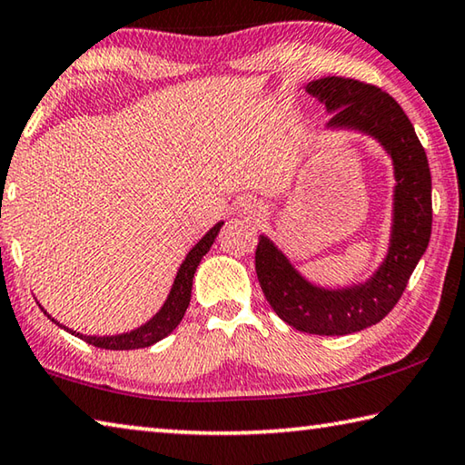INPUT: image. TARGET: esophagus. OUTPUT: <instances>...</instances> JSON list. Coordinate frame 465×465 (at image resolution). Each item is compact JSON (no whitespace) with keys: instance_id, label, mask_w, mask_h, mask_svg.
<instances>
[{"instance_id":"esophagus-1","label":"esophagus","mask_w":465,"mask_h":465,"mask_svg":"<svg viewBox=\"0 0 465 465\" xmlns=\"http://www.w3.org/2000/svg\"><path fill=\"white\" fill-rule=\"evenodd\" d=\"M239 214L245 216V218H251V220H259L263 218L265 214V206L259 200H242L241 206H239Z\"/></svg>"}]
</instances>
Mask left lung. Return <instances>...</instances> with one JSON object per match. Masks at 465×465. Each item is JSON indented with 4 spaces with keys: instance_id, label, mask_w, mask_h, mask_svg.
<instances>
[{
    "instance_id": "obj_1",
    "label": "left lung",
    "mask_w": 465,
    "mask_h": 465,
    "mask_svg": "<svg viewBox=\"0 0 465 465\" xmlns=\"http://www.w3.org/2000/svg\"><path fill=\"white\" fill-rule=\"evenodd\" d=\"M304 92L324 104L327 130L370 136L392 161V223L386 255L371 275L343 288H324L304 278L290 257L259 234L257 278L275 314L311 335H351L380 322L401 300L430 239V171L409 116L392 95L355 79L322 77Z\"/></svg>"
}]
</instances>
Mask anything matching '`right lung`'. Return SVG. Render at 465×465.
I'll return each instance as SVG.
<instances>
[{
  "instance_id": "right-lung-1",
  "label": "right lung",
  "mask_w": 465,
  "mask_h": 465,
  "mask_svg": "<svg viewBox=\"0 0 465 465\" xmlns=\"http://www.w3.org/2000/svg\"><path fill=\"white\" fill-rule=\"evenodd\" d=\"M224 220H220L214 226L210 228V231L203 234V237L195 242V245L190 249V253L185 255V259L179 265V270L175 273V280L171 283V290L165 298V302L159 308L157 312H154L149 321L144 324H141L138 329H133L128 332H122V335H104V337H95V335H84V332H77L69 327H64L56 319H53L51 314H48L43 304L36 302L40 306V311H43L48 319H51L56 327L64 329L71 335L79 337L81 341H85V343L94 345V347H100V349H110V351H128V349H143V347H151L157 343V341L165 339L171 331H173L179 322H182L183 314L187 311V306H190V298H192V283H193V273L198 270V265L202 262V257L208 253L210 247L214 245V239L218 237L220 228H223Z\"/></svg>"
}]
</instances>
